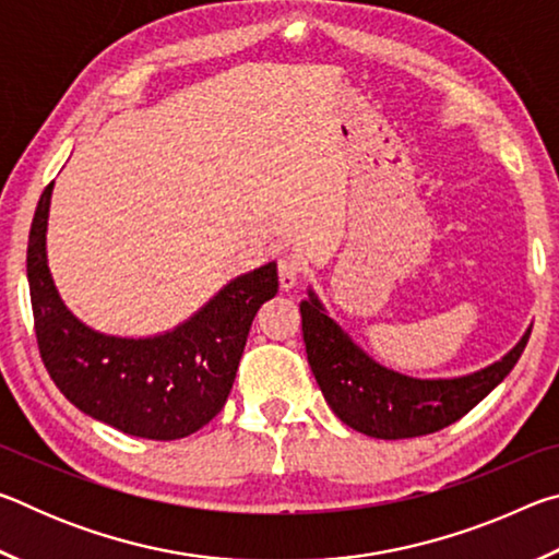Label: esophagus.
I'll list each match as a JSON object with an SVG mask.
<instances>
[{"mask_svg":"<svg viewBox=\"0 0 559 559\" xmlns=\"http://www.w3.org/2000/svg\"><path fill=\"white\" fill-rule=\"evenodd\" d=\"M302 273V259L296 251H283L278 253V281L283 290H290L296 286Z\"/></svg>","mask_w":559,"mask_h":559,"instance_id":"obj_1","label":"esophagus"}]
</instances>
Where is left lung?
<instances>
[{
    "label": "left lung",
    "mask_w": 559,
    "mask_h": 559,
    "mask_svg": "<svg viewBox=\"0 0 559 559\" xmlns=\"http://www.w3.org/2000/svg\"><path fill=\"white\" fill-rule=\"evenodd\" d=\"M308 365L330 409L349 429L374 439H412L433 433L468 414L506 380L527 345L530 330L498 362L451 380H416L394 372L353 343L325 313L313 290L300 302Z\"/></svg>",
    "instance_id": "8db88e82"
}]
</instances>
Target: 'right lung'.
<instances>
[{"label":"right lung","instance_id":"add662e5","mask_svg":"<svg viewBox=\"0 0 559 559\" xmlns=\"http://www.w3.org/2000/svg\"><path fill=\"white\" fill-rule=\"evenodd\" d=\"M53 182L36 206L26 276L46 372L73 406L140 439H185L226 404L253 318L278 293L276 263L234 278L204 308L155 337L103 335L63 306L46 261Z\"/></svg>","mask_w":559,"mask_h":559}]
</instances>
